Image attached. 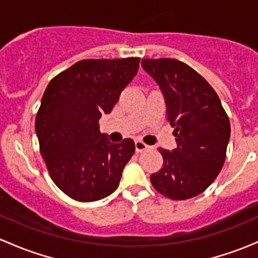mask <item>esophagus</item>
Returning a JSON list of instances; mask_svg holds the SVG:
<instances>
[{"mask_svg":"<svg viewBox=\"0 0 258 258\" xmlns=\"http://www.w3.org/2000/svg\"><path fill=\"white\" fill-rule=\"evenodd\" d=\"M135 148H136V152H144V151L150 148V146L146 145L145 142L142 141H136L135 142Z\"/></svg>","mask_w":258,"mask_h":258,"instance_id":"34e87169","label":"esophagus"}]
</instances>
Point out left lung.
I'll return each mask as SVG.
<instances>
[{"label": "left lung", "mask_w": 258, "mask_h": 258, "mask_svg": "<svg viewBox=\"0 0 258 258\" xmlns=\"http://www.w3.org/2000/svg\"><path fill=\"white\" fill-rule=\"evenodd\" d=\"M142 67L160 85L166 117L177 147L158 148L163 165L151 175L156 191L188 200L215 181L226 160L231 124L220 97L201 75L176 58H144Z\"/></svg>", "instance_id": "obj_1"}]
</instances>
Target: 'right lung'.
<instances>
[{
  "label": "right lung",
  "mask_w": 258,
  "mask_h": 258,
  "mask_svg": "<svg viewBox=\"0 0 258 258\" xmlns=\"http://www.w3.org/2000/svg\"><path fill=\"white\" fill-rule=\"evenodd\" d=\"M139 66L140 57L81 59L46 87L35 121L40 152L54 184L76 201L112 194L134 155V140L111 144L98 121L112 111Z\"/></svg>",
  "instance_id": "obj_1"
}]
</instances>
